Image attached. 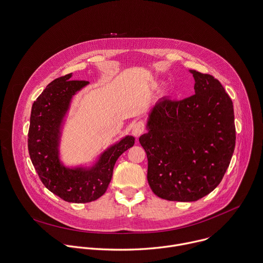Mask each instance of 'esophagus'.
Wrapping results in <instances>:
<instances>
[{"label":"esophagus","mask_w":263,"mask_h":263,"mask_svg":"<svg viewBox=\"0 0 263 263\" xmlns=\"http://www.w3.org/2000/svg\"><path fill=\"white\" fill-rule=\"evenodd\" d=\"M144 123L142 121H138L132 126V134L135 137H139L144 132Z\"/></svg>","instance_id":"esophagus-1"}]
</instances>
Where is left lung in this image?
I'll return each mask as SVG.
<instances>
[{
  "label": "left lung",
  "mask_w": 263,
  "mask_h": 263,
  "mask_svg": "<svg viewBox=\"0 0 263 263\" xmlns=\"http://www.w3.org/2000/svg\"><path fill=\"white\" fill-rule=\"evenodd\" d=\"M195 95L162 98L149 114L139 142L147 182L161 199L194 202L210 194L226 173L235 147L233 103L211 74L191 70Z\"/></svg>",
  "instance_id": "obj_1"
}]
</instances>
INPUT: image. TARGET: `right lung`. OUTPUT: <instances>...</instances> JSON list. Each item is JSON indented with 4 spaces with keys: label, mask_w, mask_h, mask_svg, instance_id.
<instances>
[{
    "label": "right lung",
    "mask_w": 263,
    "mask_h": 263,
    "mask_svg": "<svg viewBox=\"0 0 263 263\" xmlns=\"http://www.w3.org/2000/svg\"><path fill=\"white\" fill-rule=\"evenodd\" d=\"M71 73L52 81L34 101L28 133V149L35 171L47 189L69 203H88L102 197L111 181L118 158L134 144L126 136L110 146L91 168H68L59 160L62 120L72 96L88 84L70 80Z\"/></svg>",
    "instance_id": "1"
}]
</instances>
